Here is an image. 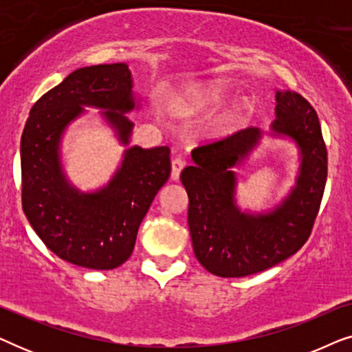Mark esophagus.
Masks as SVG:
<instances>
[{"instance_id": "1", "label": "esophagus", "mask_w": 352, "mask_h": 352, "mask_svg": "<svg viewBox=\"0 0 352 352\" xmlns=\"http://www.w3.org/2000/svg\"><path fill=\"white\" fill-rule=\"evenodd\" d=\"M182 168H184V160H182V158H173V162H171V179L173 181L179 179Z\"/></svg>"}]
</instances>
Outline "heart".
Returning a JSON list of instances; mask_svg holds the SVG:
<instances>
[{"label": "heart", "mask_w": 352, "mask_h": 352, "mask_svg": "<svg viewBox=\"0 0 352 352\" xmlns=\"http://www.w3.org/2000/svg\"><path fill=\"white\" fill-rule=\"evenodd\" d=\"M229 98V91L223 83H210L204 86L199 91V94L195 96V107L199 109H213L218 107L226 99ZM250 112H252V107L247 102H239L230 107L229 110L221 115L216 122V129L221 133L230 131V129L240 126V124L247 122L250 117Z\"/></svg>", "instance_id": "1"}]
</instances>
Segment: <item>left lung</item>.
<instances>
[{"label": "left lung", "instance_id": "8db88e82", "mask_svg": "<svg viewBox=\"0 0 352 352\" xmlns=\"http://www.w3.org/2000/svg\"><path fill=\"white\" fill-rule=\"evenodd\" d=\"M271 136L288 138L300 151L296 184L267 213H248L235 200L234 168L263 138L259 128L194 148V165L181 173L189 195V230L199 263L218 277H245L282 263L309 239L327 181V148L316 110L301 94L276 93Z\"/></svg>", "mask_w": 352, "mask_h": 352}]
</instances>
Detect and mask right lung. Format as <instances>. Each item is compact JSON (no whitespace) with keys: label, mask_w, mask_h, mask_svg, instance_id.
<instances>
[{"label":"right lung","mask_w":352,"mask_h":352,"mask_svg":"<svg viewBox=\"0 0 352 352\" xmlns=\"http://www.w3.org/2000/svg\"><path fill=\"white\" fill-rule=\"evenodd\" d=\"M85 107L100 115L128 146L139 107L126 64L78 69L36 100L21 139L22 208L43 243L67 263L96 271L115 269L131 256L138 229L171 173L168 147H128L102 189L81 192L65 177L60 142Z\"/></svg>","instance_id":"right-lung-1"}]
</instances>
